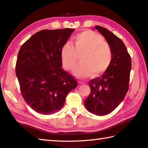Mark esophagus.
Returning <instances> with one entry per match:
<instances>
[{"instance_id": "obj_1", "label": "esophagus", "mask_w": 148, "mask_h": 148, "mask_svg": "<svg viewBox=\"0 0 148 148\" xmlns=\"http://www.w3.org/2000/svg\"><path fill=\"white\" fill-rule=\"evenodd\" d=\"M77 83H79V84H83V82H82V81H80V80H78V81H77Z\"/></svg>"}]
</instances>
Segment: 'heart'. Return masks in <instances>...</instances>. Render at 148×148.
Returning a JSON list of instances; mask_svg holds the SVG:
<instances>
[{
  "instance_id": "heart-1",
  "label": "heart",
  "mask_w": 148,
  "mask_h": 148,
  "mask_svg": "<svg viewBox=\"0 0 148 148\" xmlns=\"http://www.w3.org/2000/svg\"><path fill=\"white\" fill-rule=\"evenodd\" d=\"M74 46L65 43L61 49V63L65 69L70 71L79 57L80 63L74 67L73 74L79 77H98L111 65L112 51L110 45L100 34L85 30L75 36Z\"/></svg>"
}]
</instances>
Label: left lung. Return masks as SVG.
Wrapping results in <instances>:
<instances>
[{
  "label": "left lung",
  "instance_id": "left-lung-1",
  "mask_svg": "<svg viewBox=\"0 0 148 148\" xmlns=\"http://www.w3.org/2000/svg\"><path fill=\"white\" fill-rule=\"evenodd\" d=\"M112 51L109 69L101 76L88 83L90 93L84 101L88 111L98 116L108 114L122 101L129 89L131 60L124 43L111 32L96 26Z\"/></svg>",
  "mask_w": 148,
  "mask_h": 148
}]
</instances>
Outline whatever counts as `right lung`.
Listing matches in <instances>:
<instances>
[{"instance_id": "right-lung-1", "label": "right lung", "mask_w": 148, "mask_h": 148, "mask_svg": "<svg viewBox=\"0 0 148 148\" xmlns=\"http://www.w3.org/2000/svg\"><path fill=\"white\" fill-rule=\"evenodd\" d=\"M74 29H43L22 46L16 76L24 100L35 111L51 114L63 108L66 95L76 88L74 77L61 68V49Z\"/></svg>"}]
</instances>
